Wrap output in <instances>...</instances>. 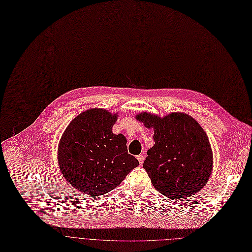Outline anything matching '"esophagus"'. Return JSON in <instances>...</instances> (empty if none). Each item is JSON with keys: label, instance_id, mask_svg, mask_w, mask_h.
I'll use <instances>...</instances> for the list:
<instances>
[{"label": "esophagus", "instance_id": "obj_1", "mask_svg": "<svg viewBox=\"0 0 252 252\" xmlns=\"http://www.w3.org/2000/svg\"><path fill=\"white\" fill-rule=\"evenodd\" d=\"M137 160H138L139 164L142 165V164H143V161H144V156H143V155H138V156H137Z\"/></svg>", "mask_w": 252, "mask_h": 252}]
</instances>
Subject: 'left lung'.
Here are the masks:
<instances>
[{
    "label": "left lung",
    "instance_id": "obj_1",
    "mask_svg": "<svg viewBox=\"0 0 252 252\" xmlns=\"http://www.w3.org/2000/svg\"><path fill=\"white\" fill-rule=\"evenodd\" d=\"M136 120L153 128L155 141L143 162L152 185L162 195L179 200L204 188L213 171V151L199 123L185 113L161 118L142 112Z\"/></svg>",
    "mask_w": 252,
    "mask_h": 252
}]
</instances>
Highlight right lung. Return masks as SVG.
Returning <instances> with one entry per match:
<instances>
[{
  "label": "right lung",
  "mask_w": 252,
  "mask_h": 252,
  "mask_svg": "<svg viewBox=\"0 0 252 252\" xmlns=\"http://www.w3.org/2000/svg\"><path fill=\"white\" fill-rule=\"evenodd\" d=\"M118 117L105 109H89L72 120L60 138V171L83 194L100 196L112 191L139 165L127 153L125 135L113 133Z\"/></svg>",
  "instance_id": "1"
}]
</instances>
